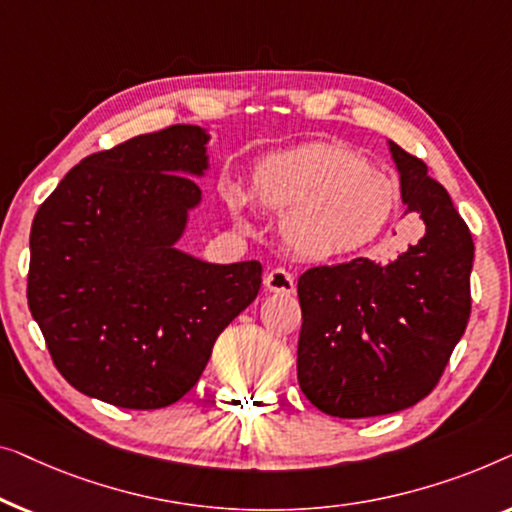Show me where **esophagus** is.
<instances>
[{
  "label": "esophagus",
  "instance_id": "1",
  "mask_svg": "<svg viewBox=\"0 0 512 512\" xmlns=\"http://www.w3.org/2000/svg\"><path fill=\"white\" fill-rule=\"evenodd\" d=\"M264 285L269 292H278V294H292L294 292V276L283 266H276L266 273Z\"/></svg>",
  "mask_w": 512,
  "mask_h": 512
}]
</instances>
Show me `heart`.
Returning <instances> with one entry per match:
<instances>
[{
	"instance_id": "b5f03b06",
	"label": "heart",
	"mask_w": 512,
	"mask_h": 512,
	"mask_svg": "<svg viewBox=\"0 0 512 512\" xmlns=\"http://www.w3.org/2000/svg\"><path fill=\"white\" fill-rule=\"evenodd\" d=\"M253 194L269 211L287 213V246L308 259L341 257L369 246L397 206L392 178L334 143H313L264 162L253 178ZM225 197L239 213L241 192L229 187Z\"/></svg>"
}]
</instances>
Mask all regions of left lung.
<instances>
[{"mask_svg": "<svg viewBox=\"0 0 512 512\" xmlns=\"http://www.w3.org/2000/svg\"><path fill=\"white\" fill-rule=\"evenodd\" d=\"M406 211L424 236L390 264L357 257L299 276L297 378L334 417L415 406L441 380L471 318L473 239L427 164L392 143Z\"/></svg>", "mask_w": 512, "mask_h": 512, "instance_id": "obj_1", "label": "left lung"}]
</instances>
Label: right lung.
I'll return each mask as SVG.
<instances>
[{"label":"right lung","mask_w":512,"mask_h":512,"mask_svg":"<svg viewBox=\"0 0 512 512\" xmlns=\"http://www.w3.org/2000/svg\"><path fill=\"white\" fill-rule=\"evenodd\" d=\"M206 141L171 125L92 153L34 215L27 304L55 369L88 397L132 410L183 399L257 297L255 259L206 264L174 248Z\"/></svg>","instance_id":"add662e5"}]
</instances>
